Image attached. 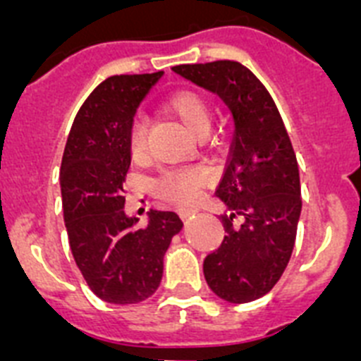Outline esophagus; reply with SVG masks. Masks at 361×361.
I'll return each instance as SVG.
<instances>
[{
  "label": "esophagus",
  "instance_id": "34e87169",
  "mask_svg": "<svg viewBox=\"0 0 361 361\" xmlns=\"http://www.w3.org/2000/svg\"><path fill=\"white\" fill-rule=\"evenodd\" d=\"M197 213L195 208H183L178 209V215H180V219H190V216H193Z\"/></svg>",
  "mask_w": 361,
  "mask_h": 361
}]
</instances>
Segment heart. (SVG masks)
<instances>
[{
    "label": "heart",
    "mask_w": 361,
    "mask_h": 361,
    "mask_svg": "<svg viewBox=\"0 0 361 361\" xmlns=\"http://www.w3.org/2000/svg\"><path fill=\"white\" fill-rule=\"evenodd\" d=\"M166 108L183 121L193 135L206 137L212 126V106L208 99L195 90H177L166 99ZM148 139V124L142 116H137L130 126V149L141 155ZM208 171L202 168H177L162 171L155 178V191L162 199L177 204H190L199 197V191L208 183Z\"/></svg>",
    "instance_id": "b5f03b06"
}]
</instances>
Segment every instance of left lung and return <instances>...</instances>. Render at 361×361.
Masks as SVG:
<instances>
[{"label":"left lung","mask_w":361,"mask_h":361,"mask_svg":"<svg viewBox=\"0 0 361 361\" xmlns=\"http://www.w3.org/2000/svg\"><path fill=\"white\" fill-rule=\"evenodd\" d=\"M171 70L215 92L233 114L235 135L216 188L229 209L220 215L226 237L204 258V276L216 296L245 304L275 288L295 247L302 212L295 149L275 101L250 68L213 61Z\"/></svg>","instance_id":"8db88e82"}]
</instances>
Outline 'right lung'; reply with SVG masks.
I'll return each mask as SVG.
<instances>
[{
	"instance_id": "1",
	"label": "right lung",
	"mask_w": 361,
	"mask_h": 361,
	"mask_svg": "<svg viewBox=\"0 0 361 361\" xmlns=\"http://www.w3.org/2000/svg\"><path fill=\"white\" fill-rule=\"evenodd\" d=\"M162 72L111 75L73 119L61 162L63 216L73 260L88 288L110 304H137L157 291L164 253L183 220L149 209L148 224L124 213L132 162L130 126Z\"/></svg>"
}]
</instances>
